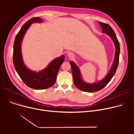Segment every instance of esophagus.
<instances>
[{
    "mask_svg": "<svg viewBox=\"0 0 134 134\" xmlns=\"http://www.w3.org/2000/svg\"><path fill=\"white\" fill-rule=\"evenodd\" d=\"M67 55L69 58H72L73 57V54L72 52H68L67 53Z\"/></svg>",
    "mask_w": 134,
    "mask_h": 134,
    "instance_id": "1",
    "label": "esophagus"
}]
</instances>
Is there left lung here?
Wrapping results in <instances>:
<instances>
[{
    "instance_id": "8db88e82",
    "label": "left lung",
    "mask_w": 134,
    "mask_h": 134,
    "mask_svg": "<svg viewBox=\"0 0 134 134\" xmlns=\"http://www.w3.org/2000/svg\"><path fill=\"white\" fill-rule=\"evenodd\" d=\"M99 24L102 27V32L108 35L114 42L115 47V53L114 61L109 72L104 76V78L99 81L93 83H88L84 81L82 79L80 69L78 66L73 61H70L69 63L71 66L73 81L75 85L80 90L84 91V92H94L104 88L110 81L112 77L114 76L118 65L120 46H119V43L116 35L114 30L109 25L102 22H99Z\"/></svg>"
}]
</instances>
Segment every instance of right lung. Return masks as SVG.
Returning a JSON list of instances; mask_svg holds the SVG:
<instances>
[{"label": "right lung", "mask_w": 134, "mask_h": 134, "mask_svg": "<svg viewBox=\"0 0 134 134\" xmlns=\"http://www.w3.org/2000/svg\"><path fill=\"white\" fill-rule=\"evenodd\" d=\"M43 21L40 17H34L27 20L17 34L13 44V62L16 71L26 85L35 90L47 89L54 85L59 70L65 60V55H62L52 60L44 69L38 72L32 71L25 65L22 53L23 37L31 24Z\"/></svg>", "instance_id": "add662e5"}]
</instances>
